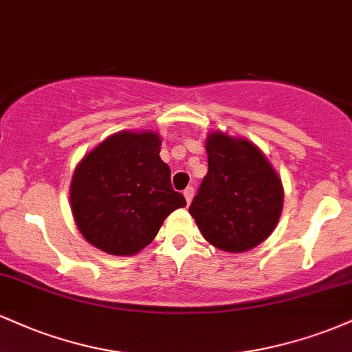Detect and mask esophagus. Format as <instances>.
I'll return each mask as SVG.
<instances>
[{
  "label": "esophagus",
  "instance_id": "34e87169",
  "mask_svg": "<svg viewBox=\"0 0 352 352\" xmlns=\"http://www.w3.org/2000/svg\"><path fill=\"white\" fill-rule=\"evenodd\" d=\"M193 193H195V190H193V187H187V188L184 190V197H185V200H187V204H190V201H192Z\"/></svg>",
  "mask_w": 352,
  "mask_h": 352
}]
</instances>
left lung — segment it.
<instances>
[{"instance_id":"1","label":"left lung","mask_w":352,"mask_h":352,"mask_svg":"<svg viewBox=\"0 0 352 352\" xmlns=\"http://www.w3.org/2000/svg\"><path fill=\"white\" fill-rule=\"evenodd\" d=\"M208 172L190 205L205 240L227 253H243L273 233L283 210V184L258 145L213 131L207 135Z\"/></svg>"}]
</instances>
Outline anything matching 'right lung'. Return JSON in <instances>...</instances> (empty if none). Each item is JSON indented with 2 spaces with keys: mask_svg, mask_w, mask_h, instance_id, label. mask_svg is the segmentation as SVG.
Here are the masks:
<instances>
[{
  "mask_svg": "<svg viewBox=\"0 0 352 352\" xmlns=\"http://www.w3.org/2000/svg\"><path fill=\"white\" fill-rule=\"evenodd\" d=\"M153 131H120L96 145L76 165L69 200L76 225L96 248L132 256L159 233L173 210L187 205L172 188Z\"/></svg>",
  "mask_w": 352,
  "mask_h": 352,
  "instance_id": "add662e5",
  "label": "right lung"
}]
</instances>
